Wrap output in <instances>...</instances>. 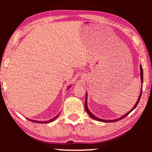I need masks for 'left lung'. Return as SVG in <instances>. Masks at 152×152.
I'll use <instances>...</instances> for the list:
<instances>
[{"instance_id":"left-lung-1","label":"left lung","mask_w":152,"mask_h":152,"mask_svg":"<svg viewBox=\"0 0 152 152\" xmlns=\"http://www.w3.org/2000/svg\"><path fill=\"white\" fill-rule=\"evenodd\" d=\"M140 76H141V82H142V83H143V70H142V65L140 64ZM142 88H141V92H140V95H139V97H138V101H137V103L136 104H135V105L134 106V107L132 108L131 110V111H129V112L128 113H127V114H125L124 116H122V117H121V118H118V119H112V120H106V119H100V118H97V117H96V116H95L94 115H93L92 113L90 112L89 110V109H88V104H87V96H88V95H87V93H86V102H85V109H86V112H87V113H88V114L89 115V116L91 118H92L93 119H95V120H97V121H102V122H105V123H108V122H116V121H119V120H121V119H122L123 118H124L125 117H126V116H127V115H129V114L130 112H131L133 110L137 107V104H138V102H139V101H140V97H141V95H142Z\"/></svg>"}]
</instances>
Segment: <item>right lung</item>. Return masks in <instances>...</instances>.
<instances>
[{
	"label": "right lung",
	"instance_id": "1",
	"mask_svg": "<svg viewBox=\"0 0 152 152\" xmlns=\"http://www.w3.org/2000/svg\"><path fill=\"white\" fill-rule=\"evenodd\" d=\"M70 88V87H69ZM68 88V89H69ZM59 114H57L56 117L55 118H52V119H50L49 121H37V120H33V119H28V120L29 121H33V122H34V123H38V124H47V123H50V122H52V121H53L55 119H56L58 116H59Z\"/></svg>",
	"mask_w": 152,
	"mask_h": 152
}]
</instances>
